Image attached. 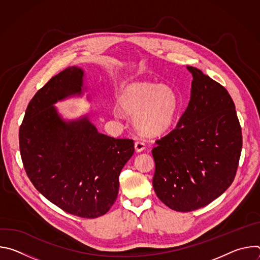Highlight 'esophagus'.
<instances>
[{
	"label": "esophagus",
	"mask_w": 260,
	"mask_h": 260,
	"mask_svg": "<svg viewBox=\"0 0 260 260\" xmlns=\"http://www.w3.org/2000/svg\"><path fill=\"white\" fill-rule=\"evenodd\" d=\"M135 149H136V151H138V152L143 151V150L145 149V143H144L143 141H140V140L136 141V142H135Z\"/></svg>",
	"instance_id": "obj_1"
}]
</instances>
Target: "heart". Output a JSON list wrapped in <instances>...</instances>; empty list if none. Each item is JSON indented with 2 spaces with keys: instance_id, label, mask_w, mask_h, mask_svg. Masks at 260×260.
<instances>
[{
  "instance_id": "b5f03b06",
  "label": "heart",
  "mask_w": 260,
  "mask_h": 260,
  "mask_svg": "<svg viewBox=\"0 0 260 260\" xmlns=\"http://www.w3.org/2000/svg\"><path fill=\"white\" fill-rule=\"evenodd\" d=\"M118 103L124 112L134 116L136 127L149 136H157L170 129L180 106L173 88L152 82L125 84L119 91ZM115 112L119 115V110Z\"/></svg>"
}]
</instances>
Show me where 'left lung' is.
<instances>
[{
    "mask_svg": "<svg viewBox=\"0 0 260 260\" xmlns=\"http://www.w3.org/2000/svg\"><path fill=\"white\" fill-rule=\"evenodd\" d=\"M191 96L176 127L156 140L153 188L178 212L209 205L232 185L242 152V129L229 91L198 68Z\"/></svg>",
    "mask_w": 260,
    "mask_h": 260,
    "instance_id": "8db88e82",
    "label": "left lung"
}]
</instances>
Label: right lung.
Listing matches in <instances>:
<instances>
[{
  "instance_id": "add662e5",
  "label": "right lung",
  "mask_w": 260,
  "mask_h": 260,
  "mask_svg": "<svg viewBox=\"0 0 260 260\" xmlns=\"http://www.w3.org/2000/svg\"><path fill=\"white\" fill-rule=\"evenodd\" d=\"M83 71L71 67L32 96L19 127L25 173L36 189L64 212L82 218L106 214L117 199L119 174L134 140L101 134L87 118L63 122L52 106L80 94Z\"/></svg>"
}]
</instances>
